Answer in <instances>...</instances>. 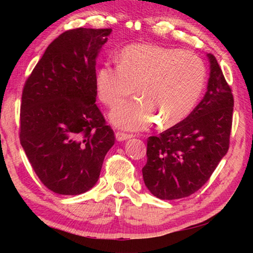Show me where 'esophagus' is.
Here are the masks:
<instances>
[{
	"mask_svg": "<svg viewBox=\"0 0 253 253\" xmlns=\"http://www.w3.org/2000/svg\"><path fill=\"white\" fill-rule=\"evenodd\" d=\"M115 136H116V139L119 140V142H123V140H127L134 137L132 134H126V132H123V131H116Z\"/></svg>",
	"mask_w": 253,
	"mask_h": 253,
	"instance_id": "esophagus-1",
	"label": "esophagus"
}]
</instances>
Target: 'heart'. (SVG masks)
Segmentation results:
<instances>
[{"label": "heart", "instance_id": "b5f03b06", "mask_svg": "<svg viewBox=\"0 0 253 253\" xmlns=\"http://www.w3.org/2000/svg\"><path fill=\"white\" fill-rule=\"evenodd\" d=\"M205 68L191 51L155 44H134L122 51L117 67L101 66L96 74L100 100L113 107L135 90L140 98L123 102L110 113L115 126L146 129L158 121L169 127L193 110L203 90Z\"/></svg>", "mask_w": 253, "mask_h": 253}]
</instances>
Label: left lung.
Returning a JSON list of instances; mask_svg holds the SVG:
<instances>
[{
    "label": "left lung",
    "mask_w": 253,
    "mask_h": 253,
    "mask_svg": "<svg viewBox=\"0 0 253 253\" xmlns=\"http://www.w3.org/2000/svg\"><path fill=\"white\" fill-rule=\"evenodd\" d=\"M208 90L181 123L147 139L143 178L161 200H176L199 191L228 153L233 95L213 54L208 53Z\"/></svg>",
    "instance_id": "obj_1"
}]
</instances>
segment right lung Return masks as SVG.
Instances as JSON below:
<instances>
[{
    "label": "right lung",
    "mask_w": 253,
    "mask_h": 253,
    "mask_svg": "<svg viewBox=\"0 0 253 253\" xmlns=\"http://www.w3.org/2000/svg\"><path fill=\"white\" fill-rule=\"evenodd\" d=\"M111 29L69 30L53 40L24 84L20 140L54 193L95 185L115 135L96 102V59Z\"/></svg>",
    "instance_id": "1"
}]
</instances>
